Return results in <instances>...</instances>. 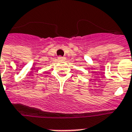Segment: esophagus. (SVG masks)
<instances>
[{
	"label": "esophagus",
	"mask_w": 132,
	"mask_h": 132,
	"mask_svg": "<svg viewBox=\"0 0 132 132\" xmlns=\"http://www.w3.org/2000/svg\"><path fill=\"white\" fill-rule=\"evenodd\" d=\"M58 59H59V61H64L65 58L64 57H61V56H59V57H58Z\"/></svg>",
	"instance_id": "34e87169"
}]
</instances>
